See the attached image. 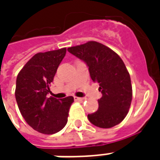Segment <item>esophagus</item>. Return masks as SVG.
I'll return each mask as SVG.
<instances>
[{"label": "esophagus", "instance_id": "1", "mask_svg": "<svg viewBox=\"0 0 160 160\" xmlns=\"http://www.w3.org/2000/svg\"><path fill=\"white\" fill-rule=\"evenodd\" d=\"M74 100H75V101H82V100H84V98H80V97H77V96H75V97H74Z\"/></svg>", "mask_w": 160, "mask_h": 160}]
</instances>
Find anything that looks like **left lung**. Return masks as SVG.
<instances>
[{
  "label": "left lung",
  "mask_w": 160,
  "mask_h": 160,
  "mask_svg": "<svg viewBox=\"0 0 160 160\" xmlns=\"http://www.w3.org/2000/svg\"><path fill=\"white\" fill-rule=\"evenodd\" d=\"M68 51L86 63L92 80L100 85L102 97L98 100L97 111L88 114L90 123L103 129L119 124L128 114L132 100L131 80L124 61L96 41L72 46Z\"/></svg>",
  "instance_id": "1"
}]
</instances>
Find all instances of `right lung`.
Segmentation results:
<instances>
[{
  "instance_id": "obj_1",
  "label": "right lung",
  "mask_w": 160,
  "mask_h": 160,
  "mask_svg": "<svg viewBox=\"0 0 160 160\" xmlns=\"http://www.w3.org/2000/svg\"><path fill=\"white\" fill-rule=\"evenodd\" d=\"M66 53V48L37 53L26 63L16 78L15 95L21 115L35 130L57 133L67 123L72 96L47 97L50 85Z\"/></svg>"
}]
</instances>
